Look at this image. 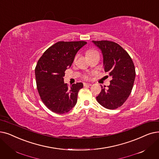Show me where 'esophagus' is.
Instances as JSON below:
<instances>
[{"mask_svg": "<svg viewBox=\"0 0 159 159\" xmlns=\"http://www.w3.org/2000/svg\"><path fill=\"white\" fill-rule=\"evenodd\" d=\"M92 86L91 84H89V83H84V87H89V86Z\"/></svg>", "mask_w": 159, "mask_h": 159, "instance_id": "1", "label": "esophagus"}]
</instances>
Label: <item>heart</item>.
<instances>
[{
  "instance_id": "heart-1",
  "label": "heart",
  "mask_w": 159,
  "mask_h": 159,
  "mask_svg": "<svg viewBox=\"0 0 159 159\" xmlns=\"http://www.w3.org/2000/svg\"><path fill=\"white\" fill-rule=\"evenodd\" d=\"M98 52V51H95V50H89V51L87 52L86 54H87V56L88 57L89 55H90V54H93V53H94V52ZM76 58H77V57H75V59H76ZM84 78H85V79H88V77H86V76H85Z\"/></svg>"
}]
</instances>
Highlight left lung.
<instances>
[{"label": "left lung", "mask_w": 159, "mask_h": 159, "mask_svg": "<svg viewBox=\"0 0 159 159\" xmlns=\"http://www.w3.org/2000/svg\"><path fill=\"white\" fill-rule=\"evenodd\" d=\"M101 50L105 72L112 79L107 88L101 86L96 99L107 109L114 110L123 105L130 95L136 76L135 67L128 52L114 41H92Z\"/></svg>", "instance_id": "left-lung-1"}]
</instances>
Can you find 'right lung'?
<instances>
[{
	"mask_svg": "<svg viewBox=\"0 0 159 159\" xmlns=\"http://www.w3.org/2000/svg\"><path fill=\"white\" fill-rule=\"evenodd\" d=\"M86 43L84 41H58L48 48L38 61L35 69L38 91L44 105L54 113L68 112L77 103L83 84L77 82L69 88L64 77L76 54Z\"/></svg>",
	"mask_w": 159,
	"mask_h": 159,
	"instance_id": "add662e5",
	"label": "right lung"
}]
</instances>
